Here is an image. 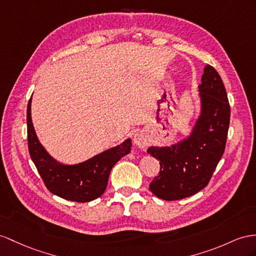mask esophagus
Wrapping results in <instances>:
<instances>
[{
  "label": "esophagus",
  "instance_id": "1",
  "mask_svg": "<svg viewBox=\"0 0 256 256\" xmlns=\"http://www.w3.org/2000/svg\"><path fill=\"white\" fill-rule=\"evenodd\" d=\"M134 144L140 148H144L145 146H147L148 144V136L146 135L145 132H142V130H140V132H137L134 135Z\"/></svg>",
  "mask_w": 256,
  "mask_h": 256
}]
</instances>
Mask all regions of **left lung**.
Returning <instances> with one entry per match:
<instances>
[{
  "mask_svg": "<svg viewBox=\"0 0 256 256\" xmlns=\"http://www.w3.org/2000/svg\"><path fill=\"white\" fill-rule=\"evenodd\" d=\"M198 88L200 114L190 134L171 146L147 149L161 166L149 189L163 200L184 199L200 192L224 154L230 107L224 83L212 66L204 67Z\"/></svg>",
  "mask_w": 256,
  "mask_h": 256,
  "instance_id": "obj_1",
  "label": "left lung"
}]
</instances>
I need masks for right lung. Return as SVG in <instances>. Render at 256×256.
Returning <instances> with one entry per match:
<instances>
[{"label":"right lung","mask_w":256,"mask_h":256,"mask_svg":"<svg viewBox=\"0 0 256 256\" xmlns=\"http://www.w3.org/2000/svg\"><path fill=\"white\" fill-rule=\"evenodd\" d=\"M28 147L32 161L48 190L62 199L88 202L100 196L107 188L111 168L130 152L132 140L109 148L76 164L55 160L38 140L31 119V98L27 108Z\"/></svg>","instance_id":"1"}]
</instances>
